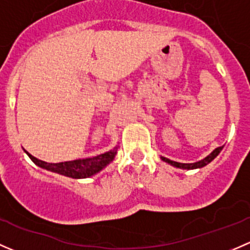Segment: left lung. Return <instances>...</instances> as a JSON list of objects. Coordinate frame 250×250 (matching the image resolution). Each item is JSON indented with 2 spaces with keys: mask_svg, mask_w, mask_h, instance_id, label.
I'll return each mask as SVG.
<instances>
[{
  "mask_svg": "<svg viewBox=\"0 0 250 250\" xmlns=\"http://www.w3.org/2000/svg\"><path fill=\"white\" fill-rule=\"evenodd\" d=\"M221 150H223V146H219V147H216L215 150L210 153V155L207 156V157L203 158L202 161H198V162H196V163H179V162H174V161L168 160V158H166V157H161V158H162V161L169 163V165H172L176 168H183V169H196V168H202V167H204V166L208 165L209 162H211V161H213L214 158H215L216 156L220 153Z\"/></svg>",
  "mask_w": 250,
  "mask_h": 250,
  "instance_id": "obj_1",
  "label": "left lung"
}]
</instances>
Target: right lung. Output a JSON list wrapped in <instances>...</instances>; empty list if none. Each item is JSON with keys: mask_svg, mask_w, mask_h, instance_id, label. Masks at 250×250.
<instances>
[{"mask_svg": "<svg viewBox=\"0 0 250 250\" xmlns=\"http://www.w3.org/2000/svg\"><path fill=\"white\" fill-rule=\"evenodd\" d=\"M26 153L31 158L32 162L39 166V167L44 168V169L50 170V172L62 174V175L70 176V178L82 179L94 175L95 173L100 172L103 168L106 167L110 162H112L116 153H117V147L92 158H83V160H75L60 163H47L44 161L37 160L36 157L30 155L29 152Z\"/></svg>", "mask_w": 250, "mask_h": 250, "instance_id": "1", "label": "right lung"}]
</instances>
